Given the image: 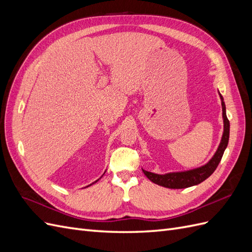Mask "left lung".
<instances>
[{
	"label": "left lung",
	"mask_w": 252,
	"mask_h": 252,
	"mask_svg": "<svg viewBox=\"0 0 252 252\" xmlns=\"http://www.w3.org/2000/svg\"><path fill=\"white\" fill-rule=\"evenodd\" d=\"M220 101H222L224 132L222 136V141H220V146L215 156L212 157V158L206 165L192 170H188V171L157 174V173H152L146 170H143L144 174L146 175L151 182H154L155 184H158L159 186H163L166 188L182 189V188H187V187H191V186L200 184V183L209 178L210 175L215 172L218 165L220 162V159H222L224 151L228 145V141H229V128H230L229 120L227 119V116H226V107H225L224 98L222 95H220Z\"/></svg>",
	"instance_id": "1"
}]
</instances>
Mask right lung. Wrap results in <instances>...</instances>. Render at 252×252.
Segmentation results:
<instances>
[{
  "mask_svg": "<svg viewBox=\"0 0 252 252\" xmlns=\"http://www.w3.org/2000/svg\"><path fill=\"white\" fill-rule=\"evenodd\" d=\"M95 182H96V181H95ZM90 185H91V184H90ZM90 185H89V186H90Z\"/></svg>",
  "mask_w": 252,
  "mask_h": 252,
  "instance_id": "add662e5",
  "label": "right lung"
}]
</instances>
